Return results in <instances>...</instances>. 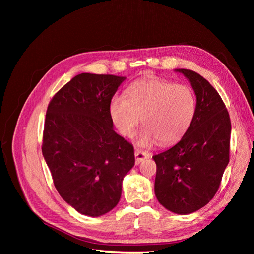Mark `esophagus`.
I'll return each instance as SVG.
<instances>
[{"instance_id": "obj_1", "label": "esophagus", "mask_w": 254, "mask_h": 254, "mask_svg": "<svg viewBox=\"0 0 254 254\" xmlns=\"http://www.w3.org/2000/svg\"><path fill=\"white\" fill-rule=\"evenodd\" d=\"M134 155H135V164L138 165L139 163H142V161L144 159H146L149 157V154L147 152H144V150H141V149H136L135 153H134Z\"/></svg>"}]
</instances>
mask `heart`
Wrapping results in <instances>:
<instances>
[{"label": "heart", "instance_id": "1", "mask_svg": "<svg viewBox=\"0 0 254 254\" xmlns=\"http://www.w3.org/2000/svg\"><path fill=\"white\" fill-rule=\"evenodd\" d=\"M126 96H115L109 112L118 131L131 137L142 119L144 127L137 144L149 146L158 141L170 145L185 135L193 122L196 99L193 91L163 78H144L133 83Z\"/></svg>", "mask_w": 254, "mask_h": 254}]
</instances>
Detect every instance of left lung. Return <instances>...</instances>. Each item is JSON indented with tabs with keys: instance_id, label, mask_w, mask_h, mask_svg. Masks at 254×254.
<instances>
[{
	"instance_id": "left-lung-1",
	"label": "left lung",
	"mask_w": 254,
	"mask_h": 254,
	"mask_svg": "<svg viewBox=\"0 0 254 254\" xmlns=\"http://www.w3.org/2000/svg\"><path fill=\"white\" fill-rule=\"evenodd\" d=\"M196 96L193 122L175 146L154 155L155 194L172 213L187 215L205 206L216 194L229 163L231 123L219 94L191 69L178 68Z\"/></svg>"
}]
</instances>
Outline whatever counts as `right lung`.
Instances as JSON below:
<instances>
[{
  "instance_id": "add662e5",
  "label": "right lung",
  "mask_w": 254,
  "mask_h": 254,
  "mask_svg": "<svg viewBox=\"0 0 254 254\" xmlns=\"http://www.w3.org/2000/svg\"><path fill=\"white\" fill-rule=\"evenodd\" d=\"M126 77L82 73L53 96L42 155L61 197L78 213L101 216L120 201L135 163L133 145L113 130L109 107Z\"/></svg>"
}]
</instances>
